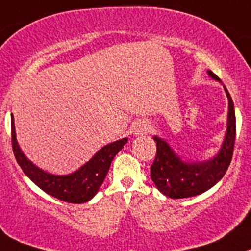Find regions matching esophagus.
Listing matches in <instances>:
<instances>
[{
    "mask_svg": "<svg viewBox=\"0 0 251 251\" xmlns=\"http://www.w3.org/2000/svg\"><path fill=\"white\" fill-rule=\"evenodd\" d=\"M147 131H149V127H147L146 124L144 123H136L135 128H133L135 135H144V133H146Z\"/></svg>",
    "mask_w": 251,
    "mask_h": 251,
    "instance_id": "obj_1",
    "label": "esophagus"
}]
</instances>
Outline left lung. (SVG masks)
Wrapping results in <instances>:
<instances>
[{"instance_id":"8db88e82","label":"left lung","mask_w":251,"mask_h":251,"mask_svg":"<svg viewBox=\"0 0 251 251\" xmlns=\"http://www.w3.org/2000/svg\"><path fill=\"white\" fill-rule=\"evenodd\" d=\"M208 75L222 83L221 79L210 70H208ZM224 90L228 97V123L224 141L214 157L205 161L186 162L173 151L167 141L153 136L157 152L151 166V178L158 191L165 196L173 200L198 196L212 188L226 175L233 156L236 126L233 100L226 86Z\"/></svg>"}]
</instances>
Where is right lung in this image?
I'll return each mask as SVG.
<instances>
[{
	"label": "right lung",
	"instance_id": "obj_1",
	"mask_svg": "<svg viewBox=\"0 0 251 251\" xmlns=\"http://www.w3.org/2000/svg\"><path fill=\"white\" fill-rule=\"evenodd\" d=\"M11 131H12L13 153L18 165L27 175L28 178L49 196L54 197L59 201L78 203V204L88 202L98 193L109 172L112 160L127 142L126 137L111 142L100 149L80 168L69 175L59 176L46 172L25 157L16 139L13 115H11Z\"/></svg>",
	"mask_w": 251,
	"mask_h": 251
}]
</instances>
